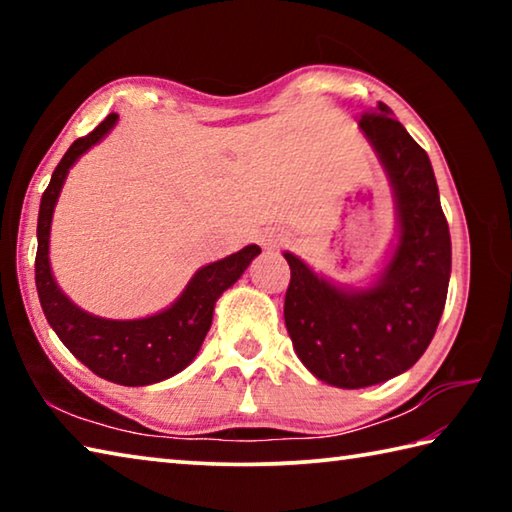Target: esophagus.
Masks as SVG:
<instances>
[{
    "label": "esophagus",
    "mask_w": 512,
    "mask_h": 512,
    "mask_svg": "<svg viewBox=\"0 0 512 512\" xmlns=\"http://www.w3.org/2000/svg\"><path fill=\"white\" fill-rule=\"evenodd\" d=\"M262 246H264V248H277V246H280V244H277V239L264 237V239H262Z\"/></svg>",
    "instance_id": "obj_1"
}]
</instances>
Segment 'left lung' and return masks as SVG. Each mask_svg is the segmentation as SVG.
<instances>
[{"mask_svg": "<svg viewBox=\"0 0 512 512\" xmlns=\"http://www.w3.org/2000/svg\"><path fill=\"white\" fill-rule=\"evenodd\" d=\"M359 133L395 201L384 268L361 284H341L284 250L291 268L284 323L293 350L316 379L348 391L402 375L422 357L452 275V239L427 151L381 101L363 115Z\"/></svg>", "mask_w": 512, "mask_h": 512, "instance_id": "left-lung-1", "label": "left lung"}]
</instances>
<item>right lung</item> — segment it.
I'll list each match as a JSON object with an SVG mask.
<instances>
[{
  "label": "right lung",
  "instance_id": "add662e5",
  "mask_svg": "<svg viewBox=\"0 0 512 512\" xmlns=\"http://www.w3.org/2000/svg\"><path fill=\"white\" fill-rule=\"evenodd\" d=\"M117 121V112H110L90 135L69 146L56 171L51 173L38 212L36 287L47 323L83 366L112 384L151 386L178 375L196 359L210 332L216 300L244 275L262 248L250 244L219 262L201 266L169 307L144 318L117 320L94 316L69 300L51 271V221L69 169L81 160L83 153L97 146L117 126Z\"/></svg>",
  "mask_w": 512,
  "mask_h": 512
}]
</instances>
